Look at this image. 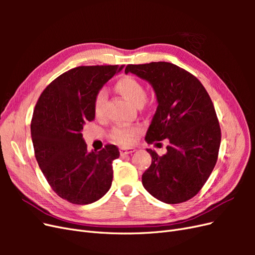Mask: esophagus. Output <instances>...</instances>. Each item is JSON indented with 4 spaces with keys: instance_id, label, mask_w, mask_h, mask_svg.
Here are the masks:
<instances>
[{
    "instance_id": "obj_1",
    "label": "esophagus",
    "mask_w": 255,
    "mask_h": 255,
    "mask_svg": "<svg viewBox=\"0 0 255 255\" xmlns=\"http://www.w3.org/2000/svg\"><path fill=\"white\" fill-rule=\"evenodd\" d=\"M136 151L135 148H132V146H128V148H121L120 149V154L121 155H126V154H132Z\"/></svg>"
}]
</instances>
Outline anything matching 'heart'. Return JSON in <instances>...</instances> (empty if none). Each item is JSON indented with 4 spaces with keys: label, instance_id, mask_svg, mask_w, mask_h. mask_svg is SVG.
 <instances>
[{
    "label": "heart",
    "instance_id": "obj_1",
    "mask_svg": "<svg viewBox=\"0 0 255 255\" xmlns=\"http://www.w3.org/2000/svg\"><path fill=\"white\" fill-rule=\"evenodd\" d=\"M117 89L128 102L133 105L143 103L145 100V90L142 85L132 76H125L118 81ZM107 100V91L105 88L100 89L95 97L94 112L97 117H102ZM137 133L136 128H115L112 132L113 139L121 144H129L134 140Z\"/></svg>",
    "mask_w": 255,
    "mask_h": 255
}]
</instances>
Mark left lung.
<instances>
[{
    "label": "left lung",
    "instance_id": "1",
    "mask_svg": "<svg viewBox=\"0 0 255 255\" xmlns=\"http://www.w3.org/2000/svg\"><path fill=\"white\" fill-rule=\"evenodd\" d=\"M125 72L148 82L156 96L145 141L170 142L163 156L146 149L152 163L142 174L143 187L161 202L187 201L202 188L218 157L221 132L212 100L197 78L170 63L128 65Z\"/></svg>",
    "mask_w": 255,
    "mask_h": 255
}]
</instances>
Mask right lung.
Listing matches in <instances>:
<instances>
[{"label": "right lung", "mask_w": 255, "mask_h": 255, "mask_svg": "<svg viewBox=\"0 0 255 255\" xmlns=\"http://www.w3.org/2000/svg\"><path fill=\"white\" fill-rule=\"evenodd\" d=\"M125 66H81L54 80L35 106L30 134L35 156L52 189L73 204H90L110 190L114 144L87 151L82 130L95 119L97 92Z\"/></svg>", "instance_id": "1"}]
</instances>
